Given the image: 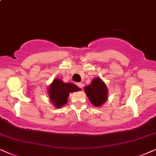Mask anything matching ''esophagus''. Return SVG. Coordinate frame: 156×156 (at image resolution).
<instances>
[{"label": "esophagus", "mask_w": 156, "mask_h": 156, "mask_svg": "<svg viewBox=\"0 0 156 156\" xmlns=\"http://www.w3.org/2000/svg\"><path fill=\"white\" fill-rule=\"evenodd\" d=\"M77 86H78V87H79L80 88H81V89H83V85L81 83H78L76 84Z\"/></svg>", "instance_id": "34e87169"}]
</instances>
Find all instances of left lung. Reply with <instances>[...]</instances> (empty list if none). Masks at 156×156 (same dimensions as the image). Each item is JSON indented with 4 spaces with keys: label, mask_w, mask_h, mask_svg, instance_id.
Returning a JSON list of instances; mask_svg holds the SVG:
<instances>
[{
    "label": "left lung",
    "mask_w": 156,
    "mask_h": 156,
    "mask_svg": "<svg viewBox=\"0 0 156 156\" xmlns=\"http://www.w3.org/2000/svg\"><path fill=\"white\" fill-rule=\"evenodd\" d=\"M91 103L96 107L101 106L108 98V88L100 78H95L89 86L84 88Z\"/></svg>",
    "instance_id": "1"
}]
</instances>
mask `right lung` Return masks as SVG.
Segmentation results:
<instances>
[{
    "label": "right lung",
    "mask_w": 156,
    "mask_h": 156,
    "mask_svg": "<svg viewBox=\"0 0 156 156\" xmlns=\"http://www.w3.org/2000/svg\"><path fill=\"white\" fill-rule=\"evenodd\" d=\"M80 90L81 89L73 83H65L60 78H55L49 86L48 93L54 106L60 108L67 103L69 93Z\"/></svg>",
    "instance_id": "right-lung-1"
}]
</instances>
